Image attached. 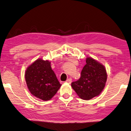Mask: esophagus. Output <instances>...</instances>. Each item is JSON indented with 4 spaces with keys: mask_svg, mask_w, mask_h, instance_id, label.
<instances>
[{
    "mask_svg": "<svg viewBox=\"0 0 131 131\" xmlns=\"http://www.w3.org/2000/svg\"><path fill=\"white\" fill-rule=\"evenodd\" d=\"M72 78H68V79L66 81V82L69 83V84H70V83L72 82Z\"/></svg>",
    "mask_w": 131,
    "mask_h": 131,
    "instance_id": "esophagus-1",
    "label": "esophagus"
}]
</instances>
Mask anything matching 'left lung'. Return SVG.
I'll return each instance as SVG.
<instances>
[{
	"mask_svg": "<svg viewBox=\"0 0 131 131\" xmlns=\"http://www.w3.org/2000/svg\"><path fill=\"white\" fill-rule=\"evenodd\" d=\"M80 79L72 83L80 98L89 100L99 96L105 86L107 73L104 66L92 57H87Z\"/></svg>",
	"mask_w": 131,
	"mask_h": 131,
	"instance_id": "8db88e82",
	"label": "left lung"
}]
</instances>
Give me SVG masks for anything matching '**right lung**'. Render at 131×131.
Here are the masks:
<instances>
[{
	"instance_id": "obj_1",
	"label": "right lung",
	"mask_w": 131,
	"mask_h": 131,
	"mask_svg": "<svg viewBox=\"0 0 131 131\" xmlns=\"http://www.w3.org/2000/svg\"><path fill=\"white\" fill-rule=\"evenodd\" d=\"M25 76L31 93L42 100L51 99L61 86L48 60L37 59L28 66Z\"/></svg>"
}]
</instances>
